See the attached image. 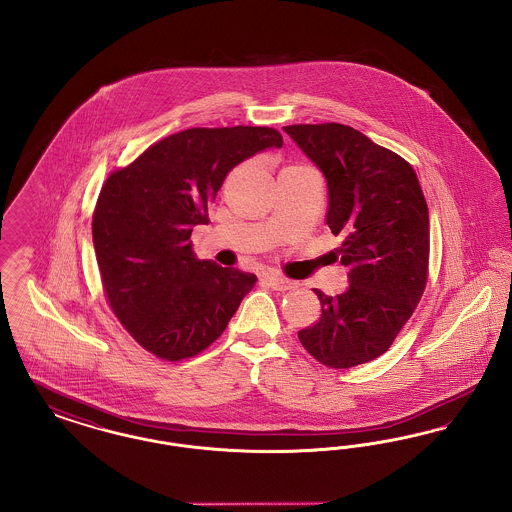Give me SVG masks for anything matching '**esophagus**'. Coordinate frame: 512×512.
Segmentation results:
<instances>
[{"instance_id":"obj_1","label":"esophagus","mask_w":512,"mask_h":512,"mask_svg":"<svg viewBox=\"0 0 512 512\" xmlns=\"http://www.w3.org/2000/svg\"><path fill=\"white\" fill-rule=\"evenodd\" d=\"M263 282L267 284L268 288L278 290V292H288V290L295 288V282L284 278V276H276V274H267V276L263 278Z\"/></svg>"}]
</instances>
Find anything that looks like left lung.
Masks as SVG:
<instances>
[{
    "label": "left lung",
    "mask_w": 512,
    "mask_h": 512,
    "mask_svg": "<svg viewBox=\"0 0 512 512\" xmlns=\"http://www.w3.org/2000/svg\"><path fill=\"white\" fill-rule=\"evenodd\" d=\"M284 130L326 178V224L343 238L336 253L349 268L345 292L332 297L313 290L322 313L297 338L324 366L363 365L390 349L426 290V199L403 157L351 126L324 122Z\"/></svg>",
    "instance_id": "obj_1"
}]
</instances>
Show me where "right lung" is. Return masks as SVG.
Here are the masks:
<instances>
[{
    "mask_svg": "<svg viewBox=\"0 0 512 512\" xmlns=\"http://www.w3.org/2000/svg\"><path fill=\"white\" fill-rule=\"evenodd\" d=\"M268 126L190 128L147 147L101 186L92 236L107 303L122 328L163 361L199 355L226 330L255 274L199 261L195 224L238 163L282 147Z\"/></svg>",
    "mask_w": 512,
    "mask_h": 512,
    "instance_id": "right-lung-1",
    "label": "right lung"
}]
</instances>
